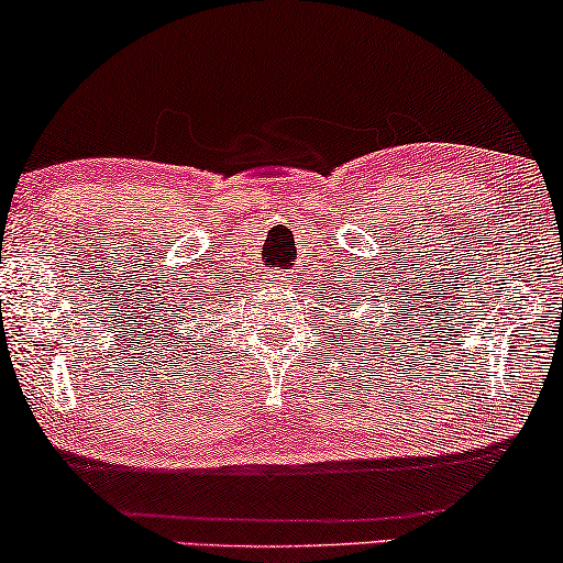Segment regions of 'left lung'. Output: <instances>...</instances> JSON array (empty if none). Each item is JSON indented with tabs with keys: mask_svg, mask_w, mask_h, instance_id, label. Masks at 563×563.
Listing matches in <instances>:
<instances>
[{
	"mask_svg": "<svg viewBox=\"0 0 563 563\" xmlns=\"http://www.w3.org/2000/svg\"><path fill=\"white\" fill-rule=\"evenodd\" d=\"M344 289H346V287H344ZM354 295H356V291H354ZM362 297H364V289H362ZM362 297H356V305L362 302ZM331 299H333V297H331ZM352 316H354V312L349 310V302H346V291H341L339 302H335L333 320H339V331H344V328H346V331H354L356 339H360V333L364 331V325H360V320H356V318H354V323H352ZM367 323H369V320H367ZM388 323H390V320H385L383 325H377V331H385V328H388ZM372 335H375V331H372V328H369V335H367L369 341H372Z\"/></svg>",
	"mask_w": 563,
	"mask_h": 563,
	"instance_id": "8db88e82",
	"label": "left lung"
}]
</instances>
